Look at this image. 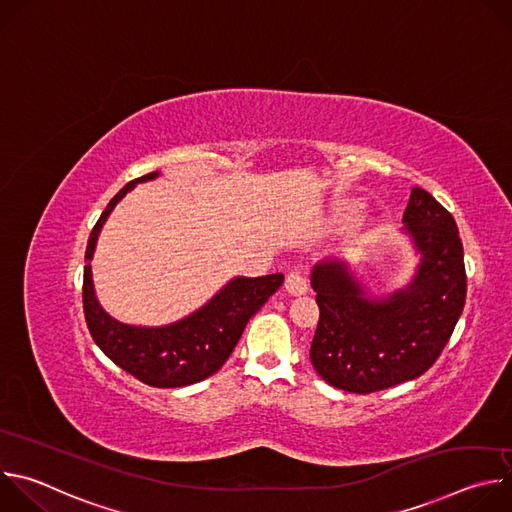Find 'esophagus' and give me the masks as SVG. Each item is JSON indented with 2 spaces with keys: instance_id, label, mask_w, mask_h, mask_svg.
<instances>
[{
  "instance_id": "esophagus-1",
  "label": "esophagus",
  "mask_w": 512,
  "mask_h": 512,
  "mask_svg": "<svg viewBox=\"0 0 512 512\" xmlns=\"http://www.w3.org/2000/svg\"><path fill=\"white\" fill-rule=\"evenodd\" d=\"M285 289L291 296H302L308 291V279L302 269H289L285 273Z\"/></svg>"
}]
</instances>
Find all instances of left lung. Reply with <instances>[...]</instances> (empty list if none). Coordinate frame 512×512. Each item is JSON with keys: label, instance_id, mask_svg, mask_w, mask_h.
<instances>
[{"label": "left lung", "instance_id": "obj_1", "mask_svg": "<svg viewBox=\"0 0 512 512\" xmlns=\"http://www.w3.org/2000/svg\"><path fill=\"white\" fill-rule=\"evenodd\" d=\"M405 231L421 255L413 281L371 300L342 261L312 269L320 322L310 360L332 387L369 395L421 377L440 358L466 302L464 247L454 216L413 188Z\"/></svg>", "mask_w": 512, "mask_h": 512}]
</instances>
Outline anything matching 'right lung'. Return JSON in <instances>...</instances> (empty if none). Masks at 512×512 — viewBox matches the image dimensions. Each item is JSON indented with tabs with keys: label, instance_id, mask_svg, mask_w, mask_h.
<instances>
[{
	"label": "right lung",
	"instance_id": "obj_1",
	"mask_svg": "<svg viewBox=\"0 0 512 512\" xmlns=\"http://www.w3.org/2000/svg\"><path fill=\"white\" fill-rule=\"evenodd\" d=\"M156 176L158 172H150L125 184L93 227L85 253L83 310L93 340L117 367L150 387L174 389L204 381L223 367L247 322L279 289L283 275L235 277L200 310L160 328L129 326L111 318L95 298L89 261L93 259L101 227L115 204L135 184L154 180Z\"/></svg>",
	"mask_w": 512,
	"mask_h": 512
}]
</instances>
